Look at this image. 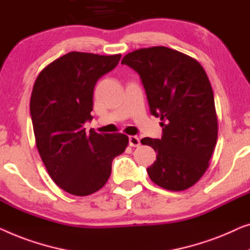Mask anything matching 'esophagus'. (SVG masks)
<instances>
[{"instance_id": "esophagus-1", "label": "esophagus", "mask_w": 250, "mask_h": 250, "mask_svg": "<svg viewBox=\"0 0 250 250\" xmlns=\"http://www.w3.org/2000/svg\"><path fill=\"white\" fill-rule=\"evenodd\" d=\"M129 145L131 147H138L140 145V140L137 136H130L129 137Z\"/></svg>"}]
</instances>
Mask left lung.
<instances>
[{
  "label": "left lung",
  "mask_w": 250,
  "mask_h": 250,
  "mask_svg": "<svg viewBox=\"0 0 250 250\" xmlns=\"http://www.w3.org/2000/svg\"><path fill=\"white\" fill-rule=\"evenodd\" d=\"M121 63L138 72L150 113L162 121L161 139L140 140L157 153L147 168L150 180L172 191L192 187L209 167L219 129L205 70L195 59L165 46L139 48Z\"/></svg>",
  "instance_id": "left-lung-1"
}]
</instances>
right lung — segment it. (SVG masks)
Returning a JSON list of instances; mask_svg holds the SVG:
<instances>
[{
    "label": "right lung",
    "instance_id": "obj_1",
    "mask_svg": "<svg viewBox=\"0 0 250 250\" xmlns=\"http://www.w3.org/2000/svg\"><path fill=\"white\" fill-rule=\"evenodd\" d=\"M120 59L121 54L70 52L45 66L35 80L30 114L38 153L52 180L71 195L100 190L110 178L112 161L128 146L124 133H87L83 128L93 119L97 80Z\"/></svg>",
    "mask_w": 250,
    "mask_h": 250
}]
</instances>
